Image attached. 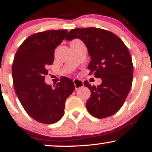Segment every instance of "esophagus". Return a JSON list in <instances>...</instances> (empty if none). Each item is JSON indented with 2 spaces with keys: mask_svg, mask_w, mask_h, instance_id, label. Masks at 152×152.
<instances>
[{
  "mask_svg": "<svg viewBox=\"0 0 152 152\" xmlns=\"http://www.w3.org/2000/svg\"><path fill=\"white\" fill-rule=\"evenodd\" d=\"M73 81H74V86H75V88H76V89H78V88H81V87L83 86V81H82L81 80L74 79Z\"/></svg>",
  "mask_w": 152,
  "mask_h": 152,
  "instance_id": "34e87169",
  "label": "esophagus"
}]
</instances>
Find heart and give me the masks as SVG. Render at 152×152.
Returning <instances> with one entry per match:
<instances>
[{"instance_id":"heart-1","label":"heart","mask_w":152,"mask_h":152,"mask_svg":"<svg viewBox=\"0 0 152 152\" xmlns=\"http://www.w3.org/2000/svg\"><path fill=\"white\" fill-rule=\"evenodd\" d=\"M75 41H77V40H75Z\"/></svg>"}]
</instances>
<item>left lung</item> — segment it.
Masks as SVG:
<instances>
[{"instance_id": "1", "label": "left lung", "mask_w": 152, "mask_h": 152, "mask_svg": "<svg viewBox=\"0 0 152 152\" xmlns=\"http://www.w3.org/2000/svg\"><path fill=\"white\" fill-rule=\"evenodd\" d=\"M79 38L85 43L91 56L90 75L102 78V84L85 86L91 91L86 106L89 114L103 118L112 116L121 108L131 89L133 64L128 48L116 35L98 28L72 29L66 39Z\"/></svg>"}]
</instances>
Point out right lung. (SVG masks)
Here are the masks:
<instances>
[{
	"mask_svg": "<svg viewBox=\"0 0 152 152\" xmlns=\"http://www.w3.org/2000/svg\"><path fill=\"white\" fill-rule=\"evenodd\" d=\"M67 33V30H53L31 35L19 47L13 60L15 94L27 114L40 123L58 121L64 114L66 99L75 89L72 80L65 76L54 88L44 81L47 68L53 64L56 48Z\"/></svg>",
	"mask_w": 152,
	"mask_h": 152,
	"instance_id": "add662e5",
	"label": "right lung"
}]
</instances>
